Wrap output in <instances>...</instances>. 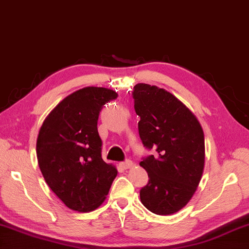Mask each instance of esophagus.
Segmentation results:
<instances>
[{"mask_svg": "<svg viewBox=\"0 0 249 249\" xmlns=\"http://www.w3.org/2000/svg\"><path fill=\"white\" fill-rule=\"evenodd\" d=\"M134 165V163L130 160H126L125 162H122V163H120V166L122 169H124V170H126V169H129V168H132V166Z\"/></svg>", "mask_w": 249, "mask_h": 249, "instance_id": "obj_1", "label": "esophagus"}]
</instances>
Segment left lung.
Here are the masks:
<instances>
[{"mask_svg":"<svg viewBox=\"0 0 249 249\" xmlns=\"http://www.w3.org/2000/svg\"><path fill=\"white\" fill-rule=\"evenodd\" d=\"M133 98L140 117L139 137L153 155L140 162L149 182L140 189L148 210L170 215L187 205L205 168V136L188 107L163 88L137 84Z\"/></svg>","mask_w":249,"mask_h":249,"instance_id":"8db88e82","label":"left lung"}]
</instances>
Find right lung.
Instances as JSON below:
<instances>
[{"label": "right lung", "mask_w": 249, "mask_h": 249, "mask_svg": "<svg viewBox=\"0 0 249 249\" xmlns=\"http://www.w3.org/2000/svg\"><path fill=\"white\" fill-rule=\"evenodd\" d=\"M114 90L85 87L63 99L43 121L37 138V158L49 187L70 209L89 212L109 194L117 170L101 157L97 123Z\"/></svg>", "instance_id": "add662e5"}]
</instances>
